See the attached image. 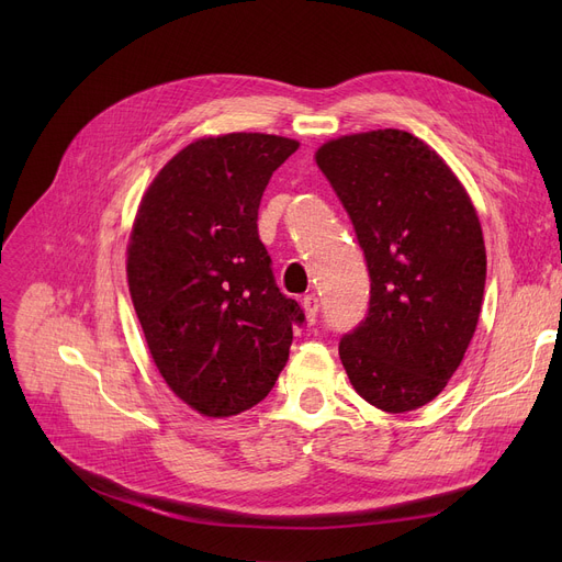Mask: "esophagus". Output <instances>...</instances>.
I'll return each instance as SVG.
<instances>
[{
	"label": "esophagus",
	"mask_w": 562,
	"mask_h": 562,
	"mask_svg": "<svg viewBox=\"0 0 562 562\" xmlns=\"http://www.w3.org/2000/svg\"><path fill=\"white\" fill-rule=\"evenodd\" d=\"M303 307H305V314H307V318H310V323H314L316 321V316H318V299L314 296V293H310V296H305L303 299Z\"/></svg>",
	"instance_id": "obj_1"
}]
</instances>
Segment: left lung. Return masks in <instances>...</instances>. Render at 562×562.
Masks as SVG:
<instances>
[{"label":"left lung","instance_id":"left-lung-1","mask_svg":"<svg viewBox=\"0 0 562 562\" xmlns=\"http://www.w3.org/2000/svg\"><path fill=\"white\" fill-rule=\"evenodd\" d=\"M316 164L356 227L371 299L339 341L356 392L382 412L430 403L476 333L485 289L483 229L464 187L403 130L323 143Z\"/></svg>","mask_w":562,"mask_h":562}]
</instances>
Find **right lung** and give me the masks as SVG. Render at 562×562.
<instances>
[{
    "instance_id": "add662e5",
    "label": "right lung",
    "mask_w": 562,
    "mask_h": 562,
    "mask_svg": "<svg viewBox=\"0 0 562 562\" xmlns=\"http://www.w3.org/2000/svg\"><path fill=\"white\" fill-rule=\"evenodd\" d=\"M299 150L273 134L204 136L145 191L127 282L166 385L204 417L266 398L305 314L278 289L257 212L271 175Z\"/></svg>"
}]
</instances>
